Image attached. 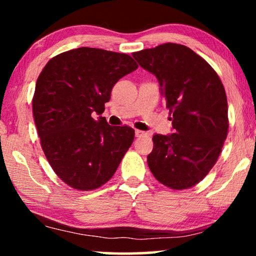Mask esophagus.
<instances>
[{
  "mask_svg": "<svg viewBox=\"0 0 256 256\" xmlns=\"http://www.w3.org/2000/svg\"><path fill=\"white\" fill-rule=\"evenodd\" d=\"M135 135H136V138H142V136H146V132H142V130H135Z\"/></svg>",
  "mask_w": 256,
  "mask_h": 256,
  "instance_id": "1",
  "label": "esophagus"
}]
</instances>
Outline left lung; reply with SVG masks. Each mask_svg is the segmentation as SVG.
Here are the masks:
<instances>
[{
	"label": "left lung",
	"instance_id": "1",
	"mask_svg": "<svg viewBox=\"0 0 256 256\" xmlns=\"http://www.w3.org/2000/svg\"><path fill=\"white\" fill-rule=\"evenodd\" d=\"M132 57L158 79L174 132L154 135V149L146 157L149 169L172 190L194 186L218 160L228 132L222 80L185 45L166 43L134 52Z\"/></svg>",
	"mask_w": 256,
	"mask_h": 256
}]
</instances>
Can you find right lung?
<instances>
[{
  "mask_svg": "<svg viewBox=\"0 0 256 256\" xmlns=\"http://www.w3.org/2000/svg\"><path fill=\"white\" fill-rule=\"evenodd\" d=\"M138 68L129 54L79 48L48 62L36 82L32 113L40 146L56 174L76 190L90 191L113 177L134 141L128 126L102 114L115 84Z\"/></svg>",
  "mask_w": 256,
  "mask_h": 256,
  "instance_id": "obj_1",
  "label": "right lung"
}]
</instances>
